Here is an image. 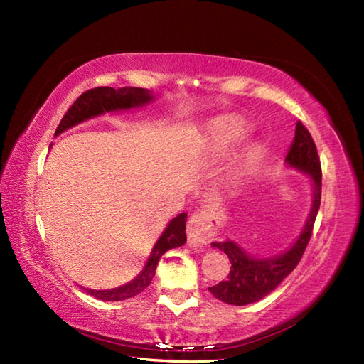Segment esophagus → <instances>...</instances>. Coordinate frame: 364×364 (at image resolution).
<instances>
[{"label":"esophagus","instance_id":"34e87169","mask_svg":"<svg viewBox=\"0 0 364 364\" xmlns=\"http://www.w3.org/2000/svg\"><path fill=\"white\" fill-rule=\"evenodd\" d=\"M208 219L203 215H194L188 223V241L191 246H203L208 241Z\"/></svg>","mask_w":364,"mask_h":364}]
</instances>
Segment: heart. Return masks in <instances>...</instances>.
<instances>
[{"instance_id":"1","label":"heart","mask_w":364,"mask_h":364,"mask_svg":"<svg viewBox=\"0 0 364 364\" xmlns=\"http://www.w3.org/2000/svg\"><path fill=\"white\" fill-rule=\"evenodd\" d=\"M251 132V126L246 121L233 117H225L213 121L210 127L208 137V149L210 154L215 159L224 158L240 141L246 139V135ZM263 148L259 141H251L241 149L237 159L233 161L232 167L225 175V186L229 189L238 188L246 180V176L252 172L262 158Z\"/></svg>"}]
</instances>
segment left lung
I'll list each match as a JSON object with an SVG mask.
<instances>
[{
	"instance_id": "8db88e82",
	"label": "left lung",
	"mask_w": 364,
	"mask_h": 364,
	"mask_svg": "<svg viewBox=\"0 0 364 364\" xmlns=\"http://www.w3.org/2000/svg\"><path fill=\"white\" fill-rule=\"evenodd\" d=\"M286 166L304 173L309 178L312 186L311 208L303 229L294 245L286 251L274 255H263V257L247 252L245 247L230 238L213 241L211 246L224 251L232 263L227 279L208 287L215 298L220 301L233 306H245L265 298L294 272L309 243L312 227H314L320 208V197H322V170H320V159L314 140L309 131L301 124V121L296 123L295 137L286 156Z\"/></svg>"
}]
</instances>
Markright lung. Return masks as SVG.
<instances>
[{
	"label": "right lung",
	"instance_id": "add662e5",
	"mask_svg": "<svg viewBox=\"0 0 364 364\" xmlns=\"http://www.w3.org/2000/svg\"><path fill=\"white\" fill-rule=\"evenodd\" d=\"M154 101V95L149 90L145 88H135V87H123V88H110V87H101L92 88L85 91L82 96H78L77 101L70 105V109L66 112V115L60 121V126L56 127L55 137H58L64 131L70 129L77 124L83 123L92 118H97L104 115V113H115V112H126L132 109H140ZM52 146V145H50ZM186 213H180L176 218H173L164 229L159 240L156 241L153 246V251L145 263L141 272L134 277L132 281L123 284V286L115 289L107 290H95L82 287L87 294L97 298L102 301H123L127 298H132L144 291L149 282L156 274V267L168 249L180 247L186 243Z\"/></svg>",
	"mask_w": 364,
	"mask_h": 364
}]
</instances>
